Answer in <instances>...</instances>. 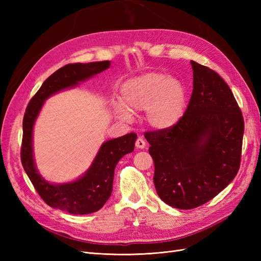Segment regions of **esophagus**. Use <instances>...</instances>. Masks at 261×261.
<instances>
[{"mask_svg": "<svg viewBox=\"0 0 261 261\" xmlns=\"http://www.w3.org/2000/svg\"><path fill=\"white\" fill-rule=\"evenodd\" d=\"M135 145H136V147L139 148V149H144V148L146 147V141H145L143 138H141V137H138V138L136 139Z\"/></svg>", "mask_w": 261, "mask_h": 261, "instance_id": "esophagus-1", "label": "esophagus"}]
</instances>
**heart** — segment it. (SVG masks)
<instances>
[{
    "label": "heart",
    "instance_id": "b5f03b06",
    "mask_svg": "<svg viewBox=\"0 0 261 261\" xmlns=\"http://www.w3.org/2000/svg\"><path fill=\"white\" fill-rule=\"evenodd\" d=\"M122 103L115 112L129 120L132 111H146V120L155 129L175 126L184 115L187 90L185 85L162 72H148L126 82L121 89Z\"/></svg>",
    "mask_w": 261,
    "mask_h": 261
}]
</instances>
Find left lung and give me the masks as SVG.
Here are the masks:
<instances>
[{
    "mask_svg": "<svg viewBox=\"0 0 261 261\" xmlns=\"http://www.w3.org/2000/svg\"><path fill=\"white\" fill-rule=\"evenodd\" d=\"M193 93L179 122L146 132L160 198L194 209L231 183L241 165L244 118L230 87L217 72L191 61Z\"/></svg>",
    "mask_w": 261,
    "mask_h": 261,
    "instance_id": "8db88e82",
    "label": "left lung"
}]
</instances>
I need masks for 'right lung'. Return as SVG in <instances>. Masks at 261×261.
Returning a JSON list of instances; mask_svg holds the SVG:
<instances>
[{"label":"right lung","mask_w":261,"mask_h":261,"mask_svg":"<svg viewBox=\"0 0 261 261\" xmlns=\"http://www.w3.org/2000/svg\"><path fill=\"white\" fill-rule=\"evenodd\" d=\"M110 67L109 61L88 64L72 63L61 67L49 76L35 96L30 99L22 120V141L20 160L29 179L42 200L50 207L73 215H89L105 206L111 196L114 169L125 154L135 148L137 135L129 133L111 139L101 146L90 169L73 183L52 185L45 181L36 170L33 156V128L36 118L46 98L62 89L77 85Z\"/></svg>","instance_id":"1"}]
</instances>
